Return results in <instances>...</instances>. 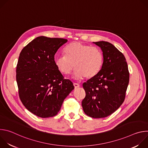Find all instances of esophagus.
Segmentation results:
<instances>
[{
    "instance_id": "esophagus-1",
    "label": "esophagus",
    "mask_w": 148,
    "mask_h": 148,
    "mask_svg": "<svg viewBox=\"0 0 148 148\" xmlns=\"http://www.w3.org/2000/svg\"><path fill=\"white\" fill-rule=\"evenodd\" d=\"M74 86L75 88H77L79 87V85L78 84H77V83H74Z\"/></svg>"
}]
</instances>
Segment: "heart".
Wrapping results in <instances>:
<instances>
[{
  "instance_id": "heart-1",
  "label": "heart",
  "mask_w": 148,
  "mask_h": 148,
  "mask_svg": "<svg viewBox=\"0 0 148 148\" xmlns=\"http://www.w3.org/2000/svg\"><path fill=\"white\" fill-rule=\"evenodd\" d=\"M65 56H58L55 59V65L63 74L69 75L76 69L73 78L84 77L90 79L100 71L103 63V54L97 47H91L79 42H73L64 49Z\"/></svg>"
}]
</instances>
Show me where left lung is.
<instances>
[{
	"mask_svg": "<svg viewBox=\"0 0 148 148\" xmlns=\"http://www.w3.org/2000/svg\"><path fill=\"white\" fill-rule=\"evenodd\" d=\"M102 51L103 63L99 73L83 84L86 96L82 101L84 112L94 118L107 117L123 103L130 73L123 54L107 41L93 42Z\"/></svg>",
	"mask_w": 148,
	"mask_h": 148,
	"instance_id": "1",
	"label": "left lung"
}]
</instances>
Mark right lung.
I'll return each instance as SVG.
<instances>
[{
    "instance_id": "obj_1",
    "label": "right lung",
    "mask_w": 148,
    "mask_h": 148,
    "mask_svg": "<svg viewBox=\"0 0 148 148\" xmlns=\"http://www.w3.org/2000/svg\"><path fill=\"white\" fill-rule=\"evenodd\" d=\"M67 39L40 36L21 51L16 67V81L21 101L35 115H56L64 99L74 90L55 65L54 55Z\"/></svg>"
}]
</instances>
